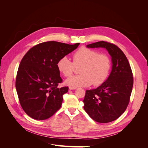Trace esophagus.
I'll use <instances>...</instances> for the list:
<instances>
[{
    "label": "esophagus",
    "instance_id": "esophagus-1",
    "mask_svg": "<svg viewBox=\"0 0 148 148\" xmlns=\"http://www.w3.org/2000/svg\"><path fill=\"white\" fill-rule=\"evenodd\" d=\"M69 89H70V90H73V89H77V87H75V86H70Z\"/></svg>",
    "mask_w": 148,
    "mask_h": 148
}]
</instances>
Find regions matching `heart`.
Segmentation results:
<instances>
[{"label":"heart","mask_w":148,"mask_h":148,"mask_svg":"<svg viewBox=\"0 0 148 148\" xmlns=\"http://www.w3.org/2000/svg\"><path fill=\"white\" fill-rule=\"evenodd\" d=\"M57 69L65 77L73 73L75 66L79 67V75L66 80V84L72 86H88L92 83L99 86L108 78L112 62L108 55L96 50L83 47L75 52L73 62L66 56L61 57L57 64Z\"/></svg>","instance_id":"b5f03b06"}]
</instances>
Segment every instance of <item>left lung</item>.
<instances>
[{"label":"left lung","instance_id":"1","mask_svg":"<svg viewBox=\"0 0 148 148\" xmlns=\"http://www.w3.org/2000/svg\"><path fill=\"white\" fill-rule=\"evenodd\" d=\"M86 47L106 48L112 57V69L101 86L86 91L83 108L97 122H112L124 112L129 104L133 85L130 65L123 51L112 43L102 41Z\"/></svg>","mask_w":148,"mask_h":148}]
</instances>
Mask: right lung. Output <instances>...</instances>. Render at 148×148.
Wrapping results in <instances>:
<instances>
[{
  "mask_svg": "<svg viewBox=\"0 0 148 148\" xmlns=\"http://www.w3.org/2000/svg\"><path fill=\"white\" fill-rule=\"evenodd\" d=\"M79 44L47 41L26 53L18 69L15 86L22 109L30 117L46 120L60 108L69 87H58L62 79L57 62Z\"/></svg>",
  "mask_w": 148,
  "mask_h": 148,
  "instance_id": "add662e5",
  "label": "right lung"
}]
</instances>
